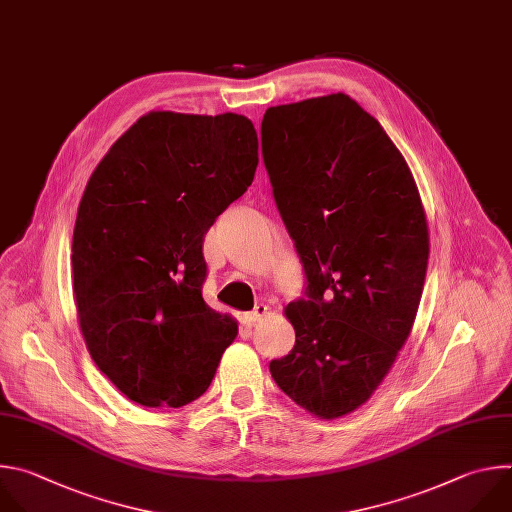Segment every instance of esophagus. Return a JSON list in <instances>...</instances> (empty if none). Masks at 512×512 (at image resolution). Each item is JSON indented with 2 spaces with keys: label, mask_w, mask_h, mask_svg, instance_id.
<instances>
[{
  "label": "esophagus",
  "mask_w": 512,
  "mask_h": 512,
  "mask_svg": "<svg viewBox=\"0 0 512 512\" xmlns=\"http://www.w3.org/2000/svg\"><path fill=\"white\" fill-rule=\"evenodd\" d=\"M268 313H270V309H268L266 304H258L250 315H246V321H248V323H258V321L264 319Z\"/></svg>",
  "instance_id": "esophagus-1"
}]
</instances>
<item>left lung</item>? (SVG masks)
Instances as JSON below:
<instances>
[{
	"mask_svg": "<svg viewBox=\"0 0 512 512\" xmlns=\"http://www.w3.org/2000/svg\"><path fill=\"white\" fill-rule=\"evenodd\" d=\"M262 155L309 300L290 302L292 351L270 363L302 410L361 407L412 333L430 234L416 179L383 127L343 94L270 107Z\"/></svg>",
	"mask_w": 512,
	"mask_h": 512,
	"instance_id": "8db88e82",
	"label": "left lung"
}]
</instances>
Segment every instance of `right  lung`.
Returning <instances> with one entry per match:
<instances>
[{"mask_svg":"<svg viewBox=\"0 0 512 512\" xmlns=\"http://www.w3.org/2000/svg\"><path fill=\"white\" fill-rule=\"evenodd\" d=\"M256 167L244 115L151 111L92 171L72 236L76 315L92 361L131 401L191 403L236 339V319L201 298V244Z\"/></svg>","mask_w":512,"mask_h":512,"instance_id":"right-lung-1","label":"right lung"}]
</instances>
